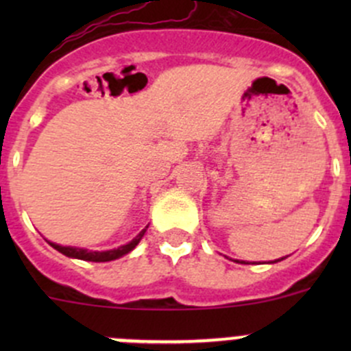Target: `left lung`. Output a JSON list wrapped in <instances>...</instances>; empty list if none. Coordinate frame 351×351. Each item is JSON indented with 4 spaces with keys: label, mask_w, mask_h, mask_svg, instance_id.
Wrapping results in <instances>:
<instances>
[{
    "label": "left lung",
    "mask_w": 351,
    "mask_h": 351,
    "mask_svg": "<svg viewBox=\"0 0 351 351\" xmlns=\"http://www.w3.org/2000/svg\"><path fill=\"white\" fill-rule=\"evenodd\" d=\"M282 260H284V258H282ZM275 261H280V260H275Z\"/></svg>",
    "instance_id": "8db88e82"
}]
</instances>
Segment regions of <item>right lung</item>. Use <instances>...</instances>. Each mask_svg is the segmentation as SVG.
Wrapping results in <instances>:
<instances>
[{
  "label": "right lung",
  "instance_id": "right-lung-1",
  "mask_svg": "<svg viewBox=\"0 0 351 351\" xmlns=\"http://www.w3.org/2000/svg\"><path fill=\"white\" fill-rule=\"evenodd\" d=\"M149 228V226H146V229ZM146 229H143V231L139 232V234L136 236V238L132 239L130 243L123 244V246L117 247V250H110V251H88V250H83V247H73V246H61V244H56V243H49L51 244L54 250H58L59 253L66 254V256L69 258H77V260H84V261H97V263H100V261H112V260H117V258L123 256V254L130 253V251L134 250V247L139 244L141 239H143L144 232H146Z\"/></svg>",
  "mask_w": 351,
  "mask_h": 351
}]
</instances>
